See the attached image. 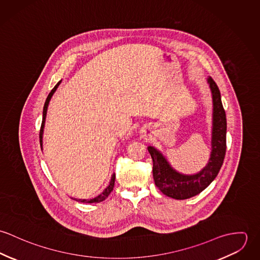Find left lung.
Wrapping results in <instances>:
<instances>
[{"label":"left lung","mask_w":260,"mask_h":260,"mask_svg":"<svg viewBox=\"0 0 260 260\" xmlns=\"http://www.w3.org/2000/svg\"><path fill=\"white\" fill-rule=\"evenodd\" d=\"M212 96L211 152L207 164L195 174H183L175 170L167 158L154 146H148L153 160V178L156 186L166 196L183 200L202 192L217 176L226 151V115L220 91L209 76L207 78Z\"/></svg>","instance_id":"8db88e82"}]
</instances>
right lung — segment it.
Listing matches in <instances>:
<instances>
[{
	"instance_id": "1",
	"label": "right lung",
	"mask_w": 260,
	"mask_h": 260,
	"mask_svg": "<svg viewBox=\"0 0 260 260\" xmlns=\"http://www.w3.org/2000/svg\"><path fill=\"white\" fill-rule=\"evenodd\" d=\"M61 82H62V80H60V81L56 84V86L52 89V91L49 93V95H48V97H47V99H46L45 105H44V109H43V120H42V125H41V130H40V145H41V149H42V150H43V134H44V128H45V122H46V116H47L48 106H49V103H50V101H51V98L53 97L54 93L56 92V90H57V88L59 87V85L61 84ZM114 184H115V173L112 174L111 180H110V182H109V185L107 186V187L103 190V192H101L98 196H96V197H94V198H92V199H77V198H72V199H74V200L78 201V202H83V203H98V202H101V201L105 200V199L108 197V195L111 193V191L113 190V187H114Z\"/></svg>"
}]
</instances>
